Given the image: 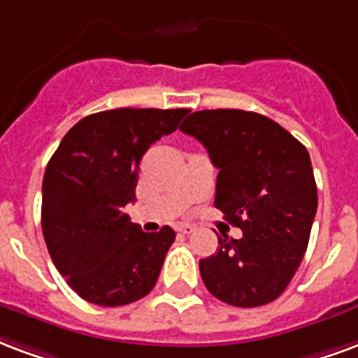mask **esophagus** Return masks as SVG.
Masks as SVG:
<instances>
[{
	"label": "esophagus",
	"instance_id": "obj_1",
	"mask_svg": "<svg viewBox=\"0 0 358 358\" xmlns=\"http://www.w3.org/2000/svg\"><path fill=\"white\" fill-rule=\"evenodd\" d=\"M193 229H195V227L187 226V224H182V226L176 227V231L182 233V235H189V233H193Z\"/></svg>",
	"mask_w": 358,
	"mask_h": 358
}]
</instances>
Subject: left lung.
<instances>
[{
    "label": "left lung",
    "instance_id": "left-lung-1",
    "mask_svg": "<svg viewBox=\"0 0 358 358\" xmlns=\"http://www.w3.org/2000/svg\"><path fill=\"white\" fill-rule=\"evenodd\" d=\"M180 131L205 145L218 169L214 205L243 229L218 239L199 262L208 292L235 307L279 298L298 271L317 213V184L306 145L273 119L243 110L192 113Z\"/></svg>",
    "mask_w": 358,
    "mask_h": 358
}]
</instances>
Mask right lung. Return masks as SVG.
Segmentation results:
<instances>
[{
    "label": "right lung",
    "instance_id": "add662e5",
    "mask_svg": "<svg viewBox=\"0 0 358 358\" xmlns=\"http://www.w3.org/2000/svg\"><path fill=\"white\" fill-rule=\"evenodd\" d=\"M189 110L117 108L66 132L45 169L41 227L55 266L83 300L127 306L152 292L176 233H145L123 213L140 161Z\"/></svg>",
    "mask_w": 358,
    "mask_h": 358
}]
</instances>
